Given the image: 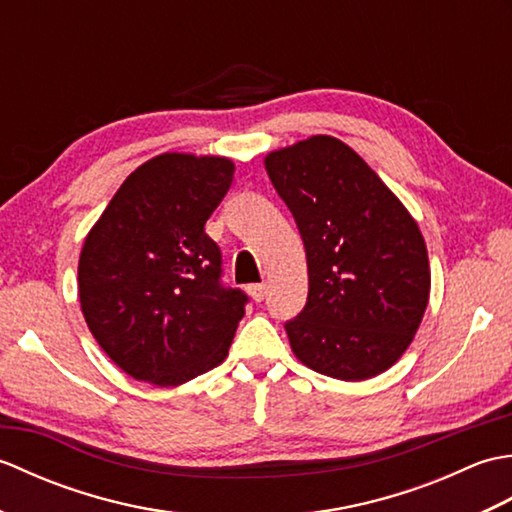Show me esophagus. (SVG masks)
I'll return each instance as SVG.
<instances>
[{
  "label": "esophagus",
  "mask_w": 512,
  "mask_h": 512,
  "mask_svg": "<svg viewBox=\"0 0 512 512\" xmlns=\"http://www.w3.org/2000/svg\"><path fill=\"white\" fill-rule=\"evenodd\" d=\"M248 290H250V297H253L257 303L264 301V297H266V284H253Z\"/></svg>",
  "instance_id": "34e87169"
}]
</instances>
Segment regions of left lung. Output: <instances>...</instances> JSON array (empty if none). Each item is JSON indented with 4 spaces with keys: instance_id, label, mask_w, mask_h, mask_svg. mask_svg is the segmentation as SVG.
Instances as JSON below:
<instances>
[{
    "instance_id": "obj_1",
    "label": "left lung",
    "mask_w": 512,
    "mask_h": 512,
    "mask_svg": "<svg viewBox=\"0 0 512 512\" xmlns=\"http://www.w3.org/2000/svg\"><path fill=\"white\" fill-rule=\"evenodd\" d=\"M306 244L308 303L286 323L299 361L330 378L387 372L429 303L427 244L394 191L334 136H310L264 158Z\"/></svg>"
}]
</instances>
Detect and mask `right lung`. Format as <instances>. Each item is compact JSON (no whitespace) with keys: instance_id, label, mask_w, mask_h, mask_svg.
<instances>
[{"instance_id":"1","label":"right lung","mask_w":512,"mask_h":512,"mask_svg":"<svg viewBox=\"0 0 512 512\" xmlns=\"http://www.w3.org/2000/svg\"><path fill=\"white\" fill-rule=\"evenodd\" d=\"M233 171L231 158L165 151L129 173L85 237L81 312L136 380L178 387L228 356L248 299L220 284L222 255L204 224Z\"/></svg>"}]
</instances>
